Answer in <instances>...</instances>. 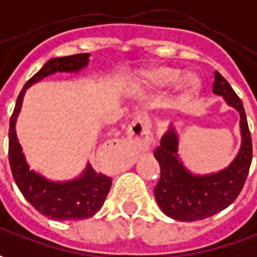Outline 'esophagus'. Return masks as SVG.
Returning a JSON list of instances; mask_svg holds the SVG:
<instances>
[{"label":"esophagus","mask_w":257,"mask_h":257,"mask_svg":"<svg viewBox=\"0 0 257 257\" xmlns=\"http://www.w3.org/2000/svg\"><path fill=\"white\" fill-rule=\"evenodd\" d=\"M128 139L138 151L145 152L152 144V132H151V120L145 113H139L132 120L128 129Z\"/></svg>","instance_id":"34e87169"}]
</instances>
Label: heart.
<instances>
[{"mask_svg": "<svg viewBox=\"0 0 257 257\" xmlns=\"http://www.w3.org/2000/svg\"><path fill=\"white\" fill-rule=\"evenodd\" d=\"M181 69L171 67H154L145 69L139 76V88L144 91H162L178 80V89L182 99L190 98L199 92L200 79L195 74H186L181 78Z\"/></svg>", "mask_w": 257, "mask_h": 257, "instance_id": "1", "label": "heart"}]
</instances>
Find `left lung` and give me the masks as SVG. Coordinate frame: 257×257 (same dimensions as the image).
I'll use <instances>...</instances> for the list:
<instances>
[{
  "label": "left lung",
  "instance_id": "1",
  "mask_svg": "<svg viewBox=\"0 0 257 257\" xmlns=\"http://www.w3.org/2000/svg\"><path fill=\"white\" fill-rule=\"evenodd\" d=\"M213 93L239 113L240 148L226 168L210 173H195L179 156V134L169 123L154 156L161 166V179L155 186V199L166 216L179 222L202 220L232 205L243 188L252 164V139L243 103L232 86L215 72Z\"/></svg>",
  "mask_w": 257,
  "mask_h": 257
}]
</instances>
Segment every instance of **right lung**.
<instances>
[{
    "label": "right lung",
    "instance_id": "add662e5",
    "mask_svg": "<svg viewBox=\"0 0 257 257\" xmlns=\"http://www.w3.org/2000/svg\"><path fill=\"white\" fill-rule=\"evenodd\" d=\"M89 54L51 58L45 65L24 85L10 120V165L17 186L24 198L40 213L57 220H81L93 216L106 199L111 178L96 173L88 162L78 176L67 181H52L30 168L23 146L17 137V118L23 108L27 89L44 78L61 74H79L89 64Z\"/></svg>",
    "mask_w": 257,
    "mask_h": 257
}]
</instances>
